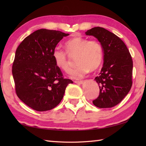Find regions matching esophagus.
<instances>
[{
    "mask_svg": "<svg viewBox=\"0 0 146 146\" xmlns=\"http://www.w3.org/2000/svg\"><path fill=\"white\" fill-rule=\"evenodd\" d=\"M75 83H77V84H79V85H82L83 83V81H75L74 82Z\"/></svg>",
    "mask_w": 146,
    "mask_h": 146,
    "instance_id": "obj_1",
    "label": "esophagus"
}]
</instances>
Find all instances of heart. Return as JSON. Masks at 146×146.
I'll return each instance as SVG.
<instances>
[{
    "instance_id": "1",
    "label": "heart",
    "mask_w": 146,
    "mask_h": 146,
    "mask_svg": "<svg viewBox=\"0 0 146 146\" xmlns=\"http://www.w3.org/2000/svg\"><path fill=\"white\" fill-rule=\"evenodd\" d=\"M66 51L55 48L52 52L54 63L61 70L69 72L71 68V57L77 56L78 66L71 71L69 76L74 80L83 78L90 70L95 71L100 67L103 60V48L96 40H88L82 37H75L64 44Z\"/></svg>"
}]
</instances>
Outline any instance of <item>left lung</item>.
<instances>
[{"label":"left lung","mask_w":146,"mask_h":146,"mask_svg":"<svg viewBox=\"0 0 146 146\" xmlns=\"http://www.w3.org/2000/svg\"><path fill=\"white\" fill-rule=\"evenodd\" d=\"M98 39L103 48L104 64L95 80L100 87V95L93 101L98 108L115 106L127 95L132 82L133 62L125 43L113 33L103 27H95L85 33Z\"/></svg>","instance_id":"1"}]
</instances>
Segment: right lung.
Listing matches in <instances>:
<instances>
[{
	"label": "right lung",
	"mask_w": 146,
	"mask_h": 146,
	"mask_svg": "<svg viewBox=\"0 0 146 146\" xmlns=\"http://www.w3.org/2000/svg\"><path fill=\"white\" fill-rule=\"evenodd\" d=\"M68 34L41 29L24 39L15 51L12 75L17 97L39 111L51 110L60 103L66 86L73 83L64 79L56 65L52 52Z\"/></svg>",
	"instance_id": "right-lung-1"
}]
</instances>
